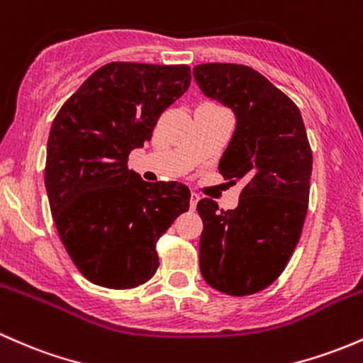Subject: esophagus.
Returning <instances> with one entry per match:
<instances>
[{"label":"esophagus","mask_w":363,"mask_h":363,"mask_svg":"<svg viewBox=\"0 0 363 363\" xmlns=\"http://www.w3.org/2000/svg\"><path fill=\"white\" fill-rule=\"evenodd\" d=\"M199 199H201V196H199L197 192H192V194H190V209H196V208H197Z\"/></svg>","instance_id":"esophagus-1"}]
</instances>
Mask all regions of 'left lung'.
<instances>
[{
    "label": "left lung",
    "mask_w": 363,
    "mask_h": 363,
    "mask_svg": "<svg viewBox=\"0 0 363 363\" xmlns=\"http://www.w3.org/2000/svg\"><path fill=\"white\" fill-rule=\"evenodd\" d=\"M194 77L235 114L218 169L230 183H245L235 209H218L208 197L197 202L199 267L216 291L255 294L282 274L305 223L313 164L305 123L289 96L247 65H196Z\"/></svg>",
    "instance_id": "left-lung-1"
}]
</instances>
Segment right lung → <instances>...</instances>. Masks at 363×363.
Returning <instances> with one entry per match:
<instances>
[{
	"label": "right lung",
	"mask_w": 363,
	"mask_h": 363,
	"mask_svg": "<svg viewBox=\"0 0 363 363\" xmlns=\"http://www.w3.org/2000/svg\"><path fill=\"white\" fill-rule=\"evenodd\" d=\"M189 65L111 62L60 107L46 149L50 209L72 263L89 282L133 289L157 272L159 237L189 211L178 182H143L130 152L190 86Z\"/></svg>",
	"instance_id": "right-lung-1"
}]
</instances>
